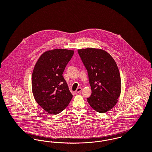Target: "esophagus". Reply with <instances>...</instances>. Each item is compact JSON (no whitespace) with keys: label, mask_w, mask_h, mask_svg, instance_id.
<instances>
[{"label":"esophagus","mask_w":152,"mask_h":152,"mask_svg":"<svg viewBox=\"0 0 152 152\" xmlns=\"http://www.w3.org/2000/svg\"><path fill=\"white\" fill-rule=\"evenodd\" d=\"M81 90H82V88H80V87H79V88H77L76 90L75 91V93L76 94H79V93H80L81 91Z\"/></svg>","instance_id":"obj_1"}]
</instances>
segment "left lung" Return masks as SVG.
Instances as JSON below:
<instances>
[{
    "mask_svg": "<svg viewBox=\"0 0 152 152\" xmlns=\"http://www.w3.org/2000/svg\"><path fill=\"white\" fill-rule=\"evenodd\" d=\"M86 68L92 93L87 101L92 108L104 113L118 102L121 91L120 73L110 54L98 49L77 50Z\"/></svg>",
    "mask_w": 152,
    "mask_h": 152,
    "instance_id": "1",
    "label": "left lung"
}]
</instances>
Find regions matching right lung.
Here are the masks:
<instances>
[{
    "mask_svg": "<svg viewBox=\"0 0 152 152\" xmlns=\"http://www.w3.org/2000/svg\"><path fill=\"white\" fill-rule=\"evenodd\" d=\"M73 50L54 49L42 54L32 74V91L37 103L46 112L57 114L68 106L72 98L63 72Z\"/></svg>",
    "mask_w": 152,
    "mask_h": 152,
    "instance_id": "right-lung-1",
    "label": "right lung"
}]
</instances>
